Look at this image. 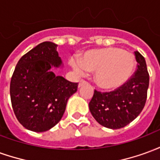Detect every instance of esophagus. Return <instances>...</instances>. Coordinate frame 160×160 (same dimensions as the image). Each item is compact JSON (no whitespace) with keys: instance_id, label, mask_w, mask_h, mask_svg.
<instances>
[{"instance_id":"1","label":"esophagus","mask_w":160,"mask_h":160,"mask_svg":"<svg viewBox=\"0 0 160 160\" xmlns=\"http://www.w3.org/2000/svg\"><path fill=\"white\" fill-rule=\"evenodd\" d=\"M85 84H87V81H86V80H81L80 81V83H79V87H81L82 86H84Z\"/></svg>"}]
</instances>
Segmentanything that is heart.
<instances>
[{
    "label": "heart",
    "instance_id": "heart-1",
    "mask_svg": "<svg viewBox=\"0 0 160 160\" xmlns=\"http://www.w3.org/2000/svg\"><path fill=\"white\" fill-rule=\"evenodd\" d=\"M73 68L83 74L95 72L93 80L102 90L114 91L123 87L133 75L136 60L133 54L117 47L90 49L80 57V63L71 62Z\"/></svg>",
    "mask_w": 160,
    "mask_h": 160
}]
</instances>
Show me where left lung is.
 <instances>
[{
	"instance_id": "1",
	"label": "left lung",
	"mask_w": 160,
	"mask_h": 160,
	"mask_svg": "<svg viewBox=\"0 0 160 160\" xmlns=\"http://www.w3.org/2000/svg\"><path fill=\"white\" fill-rule=\"evenodd\" d=\"M137 70L123 87L111 92L94 91L89 109L98 123L118 129L130 123L140 115L146 104L149 74L145 58L135 51Z\"/></svg>"
}]
</instances>
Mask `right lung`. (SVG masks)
I'll return each instance as SVG.
<instances>
[{
  "label": "right lung",
  "instance_id": "obj_1",
  "mask_svg": "<svg viewBox=\"0 0 160 160\" xmlns=\"http://www.w3.org/2000/svg\"><path fill=\"white\" fill-rule=\"evenodd\" d=\"M57 44L43 42L19 59L10 83L12 110L23 127L33 132H45L58 123L68 100L78 88L52 68H62Z\"/></svg>",
  "mask_w": 160,
  "mask_h": 160
}]
</instances>
